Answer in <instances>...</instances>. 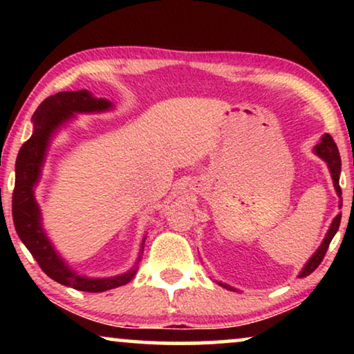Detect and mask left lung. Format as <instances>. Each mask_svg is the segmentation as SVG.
Returning a JSON list of instances; mask_svg holds the SVG:
<instances>
[{
    "mask_svg": "<svg viewBox=\"0 0 354 354\" xmlns=\"http://www.w3.org/2000/svg\"><path fill=\"white\" fill-rule=\"evenodd\" d=\"M314 153H316L319 158H322L324 161L327 162L328 171H330V174H332L333 187H335L337 195L342 196V188H340V183H338V180H340V172H342V159H340V153H338L337 145H335V142H333V138L330 137V135H328V133L324 135L321 143H317L316 148H314ZM340 207H342V201H340ZM340 221H342V214H338L335 219L332 221L330 229H328L326 239H324L321 246H319V248L316 250V253H314L311 258H309L308 263L304 264V268H303L301 272H299L298 277H306V275L314 272V270L317 269V266L322 263L324 256H326V253H327L328 245H330L333 235L337 234L338 227H340ZM219 285H222V287L227 288V290H232V292H235V288H232L230 285H227V283H219Z\"/></svg>",
    "mask_w": 354,
    "mask_h": 354,
    "instance_id": "8db88e82",
    "label": "left lung"
}]
</instances>
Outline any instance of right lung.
Returning <instances> with one entry per match:
<instances>
[{"label":"right lung","mask_w":354,"mask_h":354,"mask_svg":"<svg viewBox=\"0 0 354 354\" xmlns=\"http://www.w3.org/2000/svg\"><path fill=\"white\" fill-rule=\"evenodd\" d=\"M113 108V103L95 98L90 91H59L48 96L33 113V133L19 149L16 161V185L12 193V219L19 239L27 246L33 258L48 277L57 283L80 292L98 293L129 283L137 272V264L129 272L106 279H88L79 275L56 253L41 227L40 207L35 201L33 188L41 174L50 140L66 120L77 113H103ZM145 243V240H143ZM142 243V253H143Z\"/></svg>","instance_id":"right-lung-1"}]
</instances>
